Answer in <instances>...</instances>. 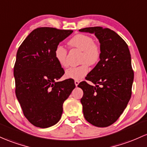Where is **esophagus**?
I'll list each match as a JSON object with an SVG mask.
<instances>
[{
  "label": "esophagus",
  "instance_id": "34e87169",
  "mask_svg": "<svg viewBox=\"0 0 147 147\" xmlns=\"http://www.w3.org/2000/svg\"><path fill=\"white\" fill-rule=\"evenodd\" d=\"M79 83H80V82H79L78 80H75V86H77V85L79 84Z\"/></svg>",
  "mask_w": 147,
  "mask_h": 147
}]
</instances>
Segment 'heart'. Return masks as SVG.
<instances>
[{
  "instance_id": "1",
  "label": "heart",
  "mask_w": 147,
  "mask_h": 147,
  "mask_svg": "<svg viewBox=\"0 0 147 147\" xmlns=\"http://www.w3.org/2000/svg\"><path fill=\"white\" fill-rule=\"evenodd\" d=\"M69 46L77 48L82 51L81 57L82 65L77 67H71L65 71V76L73 80H80L88 73V67L86 63L93 65L98 62L100 56V49L99 46L94 42L91 36L84 34H77L72 37L68 41ZM67 49L63 45L56 46L54 51V56L56 61L61 67H66L67 62Z\"/></svg>"
}]
</instances>
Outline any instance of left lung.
<instances>
[{
	"instance_id": "1",
	"label": "left lung",
	"mask_w": 147,
	"mask_h": 147,
	"mask_svg": "<svg viewBox=\"0 0 147 147\" xmlns=\"http://www.w3.org/2000/svg\"><path fill=\"white\" fill-rule=\"evenodd\" d=\"M80 32L94 33L100 44L99 62L84 81L81 99L84 118L97 127H107L119 118L130 100L134 72L128 45L117 33L102 27H88Z\"/></svg>"
}]
</instances>
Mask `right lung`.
Here are the masks:
<instances>
[{
	"label": "right lung",
	"instance_id": "1",
	"mask_svg": "<svg viewBox=\"0 0 147 147\" xmlns=\"http://www.w3.org/2000/svg\"><path fill=\"white\" fill-rule=\"evenodd\" d=\"M72 32L38 28L17 51L14 67L16 96L25 117L36 127L49 128L57 123L64 101L75 88L72 79L58 82L65 72L54 56L56 46Z\"/></svg>",
	"mask_w": 147,
	"mask_h": 147
}]
</instances>
